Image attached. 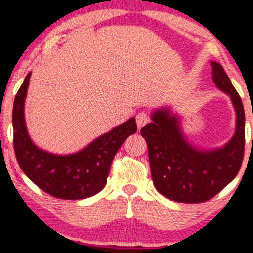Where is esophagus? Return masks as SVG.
Wrapping results in <instances>:
<instances>
[{"mask_svg":"<svg viewBox=\"0 0 253 253\" xmlns=\"http://www.w3.org/2000/svg\"><path fill=\"white\" fill-rule=\"evenodd\" d=\"M135 120H136V125H138V128L140 129L141 127H144L147 123H150V117L149 114H146L145 112H140L136 114Z\"/></svg>","mask_w":253,"mask_h":253,"instance_id":"34e87169","label":"esophagus"}]
</instances>
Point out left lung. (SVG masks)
I'll return each mask as SVG.
<instances>
[{"mask_svg": "<svg viewBox=\"0 0 253 253\" xmlns=\"http://www.w3.org/2000/svg\"><path fill=\"white\" fill-rule=\"evenodd\" d=\"M211 65L213 82L231 97L236 110V132L227 144L211 150L193 146L183 134L181 119L167 107L155 110L152 123L140 130L149 147L153 184L172 201H208L236 178L243 163L245 113L242 98L222 66L216 62Z\"/></svg>", "mask_w": 253, "mask_h": 253, "instance_id": "left-lung-1", "label": "left lung"}]
</instances>
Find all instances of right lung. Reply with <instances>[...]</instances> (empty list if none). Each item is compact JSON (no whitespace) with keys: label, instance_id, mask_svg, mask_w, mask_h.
Segmentation results:
<instances>
[{"label":"right lung","instance_id":"right-lung-1","mask_svg":"<svg viewBox=\"0 0 253 253\" xmlns=\"http://www.w3.org/2000/svg\"><path fill=\"white\" fill-rule=\"evenodd\" d=\"M31 72L17 91L13 107L14 151L25 175L40 189L63 200H81L100 193L107 183L115 153L136 132L135 119L114 127L71 155H54L39 149L28 134L25 100Z\"/></svg>","mask_w":253,"mask_h":253}]
</instances>
